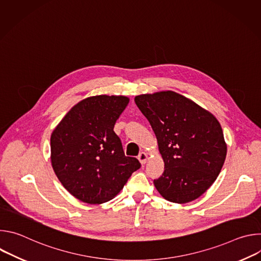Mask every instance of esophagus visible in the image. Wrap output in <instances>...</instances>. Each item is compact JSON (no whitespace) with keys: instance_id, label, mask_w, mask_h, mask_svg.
<instances>
[{"instance_id":"34e87169","label":"esophagus","mask_w":261,"mask_h":261,"mask_svg":"<svg viewBox=\"0 0 261 261\" xmlns=\"http://www.w3.org/2000/svg\"><path fill=\"white\" fill-rule=\"evenodd\" d=\"M147 159H148V156H147V154H146L145 152H141V153L138 155V160L140 161L141 164H145L146 161H147Z\"/></svg>"}]
</instances>
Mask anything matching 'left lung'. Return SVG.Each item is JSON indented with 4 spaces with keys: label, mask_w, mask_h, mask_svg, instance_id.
I'll use <instances>...</instances> for the list:
<instances>
[{
    "label": "left lung",
    "mask_w": 261,
    "mask_h": 261,
    "mask_svg": "<svg viewBox=\"0 0 261 261\" xmlns=\"http://www.w3.org/2000/svg\"><path fill=\"white\" fill-rule=\"evenodd\" d=\"M150 122L164 161L154 180L163 198L187 203L201 196L224 164L227 144L219 121L194 101L172 91L134 98Z\"/></svg>",
    "instance_id": "8db88e82"
}]
</instances>
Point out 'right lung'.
I'll list each match as a JSON object with an SVG mask.
<instances>
[{
	"label": "right lung",
	"mask_w": 261,
	"mask_h": 261,
	"mask_svg": "<svg viewBox=\"0 0 261 261\" xmlns=\"http://www.w3.org/2000/svg\"><path fill=\"white\" fill-rule=\"evenodd\" d=\"M129 103L125 96L97 95L74 105L50 136V161L64 188L89 204L113 199L140 168L126 157L114 127Z\"/></svg>",
	"instance_id": "add662e5"
}]
</instances>
